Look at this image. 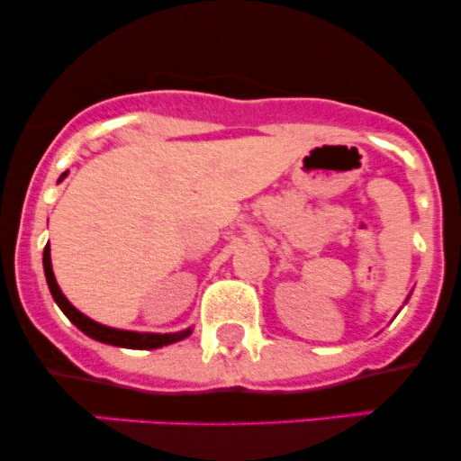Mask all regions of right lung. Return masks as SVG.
Segmentation results:
<instances>
[{"instance_id":"obj_1","label":"right lung","mask_w":461,"mask_h":461,"mask_svg":"<svg viewBox=\"0 0 461 461\" xmlns=\"http://www.w3.org/2000/svg\"><path fill=\"white\" fill-rule=\"evenodd\" d=\"M62 177H65V176H62ZM62 177H60V179H62ZM43 267H45L47 285H50L51 297H54V301L58 303V308L65 312L67 319L71 321L73 325L79 327V330L86 333V336L95 338V340L105 342V345L125 347V348H158V347L171 345V342L182 340V338H186L188 333H190V330H186V331H177V333H136V331L113 330V327L99 325V322L86 319V316H84L82 312H77L76 308H73V305L67 301L65 294L60 293V288H58V284H56L54 271H51L50 245H47L45 251H43Z\"/></svg>"}]
</instances>
